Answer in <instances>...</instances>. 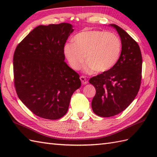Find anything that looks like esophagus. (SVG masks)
<instances>
[{
	"label": "esophagus",
	"mask_w": 157,
	"mask_h": 157,
	"mask_svg": "<svg viewBox=\"0 0 157 157\" xmlns=\"http://www.w3.org/2000/svg\"><path fill=\"white\" fill-rule=\"evenodd\" d=\"M80 80H81V82H82L83 85H85V84H87V83H88V81L86 80V78H85L84 76H83V75L80 76Z\"/></svg>",
	"instance_id": "obj_1"
}]
</instances>
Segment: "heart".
<instances>
[{
	"instance_id": "heart-1",
	"label": "heart",
	"mask_w": 157,
	"mask_h": 157,
	"mask_svg": "<svg viewBox=\"0 0 157 157\" xmlns=\"http://www.w3.org/2000/svg\"><path fill=\"white\" fill-rule=\"evenodd\" d=\"M121 50V39L117 35L105 31L86 30L77 34L73 42L66 43L63 53L73 69H80L86 58V73H103L116 65Z\"/></svg>"
}]
</instances>
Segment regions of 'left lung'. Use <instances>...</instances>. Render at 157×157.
Wrapping results in <instances>:
<instances>
[{
    "instance_id": "1",
    "label": "left lung",
    "mask_w": 157,
    "mask_h": 157,
    "mask_svg": "<svg viewBox=\"0 0 157 157\" xmlns=\"http://www.w3.org/2000/svg\"><path fill=\"white\" fill-rule=\"evenodd\" d=\"M121 38L122 50L116 65L111 69L90 79L96 94L92 111L103 117L119 114L128 107L139 91L142 79V58L140 46L125 30L115 24Z\"/></svg>"
}]
</instances>
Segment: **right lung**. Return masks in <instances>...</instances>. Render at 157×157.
Instances as JSON below:
<instances>
[{
    "label": "right lung",
    "instance_id": "right-lung-1",
    "mask_svg": "<svg viewBox=\"0 0 157 157\" xmlns=\"http://www.w3.org/2000/svg\"><path fill=\"white\" fill-rule=\"evenodd\" d=\"M70 23L39 25L17 46L14 86L19 98L40 117L55 120L68 111L81 86L79 75L65 62L63 47L73 32Z\"/></svg>",
    "mask_w": 157,
    "mask_h": 157
}]
</instances>
